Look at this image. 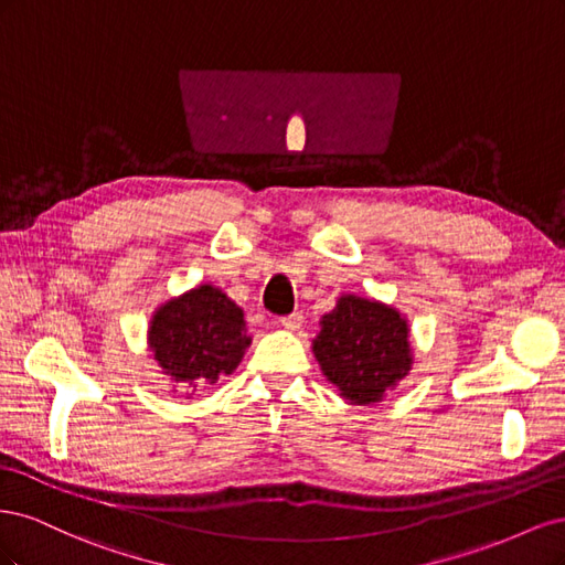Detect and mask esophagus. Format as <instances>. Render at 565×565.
<instances>
[{"label":"esophagus","instance_id":"34e87169","mask_svg":"<svg viewBox=\"0 0 565 565\" xmlns=\"http://www.w3.org/2000/svg\"><path fill=\"white\" fill-rule=\"evenodd\" d=\"M280 324H282L285 330H299L301 324H303V316H301L299 311L289 313V316H282V318H280Z\"/></svg>","mask_w":565,"mask_h":565}]
</instances>
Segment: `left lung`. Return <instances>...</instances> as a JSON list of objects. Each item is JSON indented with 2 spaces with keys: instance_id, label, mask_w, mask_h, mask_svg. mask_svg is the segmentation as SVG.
<instances>
[{
  "instance_id": "1",
  "label": "left lung",
  "mask_w": 565,
  "mask_h": 565,
  "mask_svg": "<svg viewBox=\"0 0 565 565\" xmlns=\"http://www.w3.org/2000/svg\"><path fill=\"white\" fill-rule=\"evenodd\" d=\"M405 318L380 301L341 297L322 316L313 353L320 370L353 405L380 403L413 365Z\"/></svg>"
}]
</instances>
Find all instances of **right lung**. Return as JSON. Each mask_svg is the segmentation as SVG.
Wrapping results in <instances>:
<instances>
[{"label": "right lung", "instance_id": "obj_1", "mask_svg": "<svg viewBox=\"0 0 565 565\" xmlns=\"http://www.w3.org/2000/svg\"><path fill=\"white\" fill-rule=\"evenodd\" d=\"M249 341L243 309L212 285L160 306L148 328L152 358L181 388L207 386L231 374Z\"/></svg>", "mask_w": 565, "mask_h": 565}]
</instances>
